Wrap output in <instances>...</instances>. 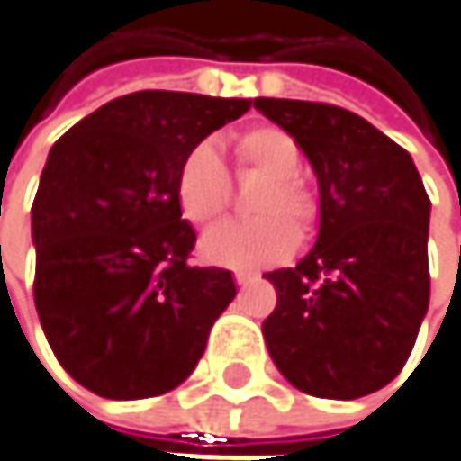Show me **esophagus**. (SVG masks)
Segmentation results:
<instances>
[{
    "label": "esophagus",
    "mask_w": 461,
    "mask_h": 461,
    "mask_svg": "<svg viewBox=\"0 0 461 461\" xmlns=\"http://www.w3.org/2000/svg\"><path fill=\"white\" fill-rule=\"evenodd\" d=\"M234 282H237V286H248L256 282V276H253V274H245V271H237V274H234Z\"/></svg>",
    "instance_id": "obj_1"
}]
</instances>
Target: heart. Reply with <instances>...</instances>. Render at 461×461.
Returning <instances> with one entry per match:
<instances>
[{
    "mask_svg": "<svg viewBox=\"0 0 461 461\" xmlns=\"http://www.w3.org/2000/svg\"><path fill=\"white\" fill-rule=\"evenodd\" d=\"M237 175H260L263 185L250 198L253 219L224 221L201 240V256L224 268H258L292 253L297 234L318 227V195L300 176V143L274 124H258L227 138ZM230 175L219 153L198 143L176 169V203L193 227H208L230 205Z\"/></svg>",
    "mask_w": 461,
    "mask_h": 461,
    "instance_id": "1",
    "label": "heart"
}]
</instances>
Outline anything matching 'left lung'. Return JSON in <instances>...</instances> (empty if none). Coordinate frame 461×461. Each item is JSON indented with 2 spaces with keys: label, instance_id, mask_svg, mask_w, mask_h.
Segmentation results:
<instances>
[{
  "label": "left lung",
  "instance_id": "8db88e82",
  "mask_svg": "<svg viewBox=\"0 0 461 461\" xmlns=\"http://www.w3.org/2000/svg\"><path fill=\"white\" fill-rule=\"evenodd\" d=\"M312 164L318 242L294 268L266 274L276 308L263 321L271 360L300 392L357 399L404 367L430 297V201L412 156L334 104L256 98Z\"/></svg>",
  "mask_w": 461,
  "mask_h": 461
}]
</instances>
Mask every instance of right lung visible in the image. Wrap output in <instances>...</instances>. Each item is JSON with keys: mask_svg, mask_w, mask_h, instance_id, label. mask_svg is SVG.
<instances>
[{"mask_svg": "<svg viewBox=\"0 0 461 461\" xmlns=\"http://www.w3.org/2000/svg\"><path fill=\"white\" fill-rule=\"evenodd\" d=\"M250 104L138 91L49 150L31 208L33 300L51 352L88 392L158 396L198 366L237 289L230 271L187 263L195 231L176 203V169Z\"/></svg>", "mask_w": 461, "mask_h": 461, "instance_id": "right-lung-1", "label": "right lung"}]
</instances>
